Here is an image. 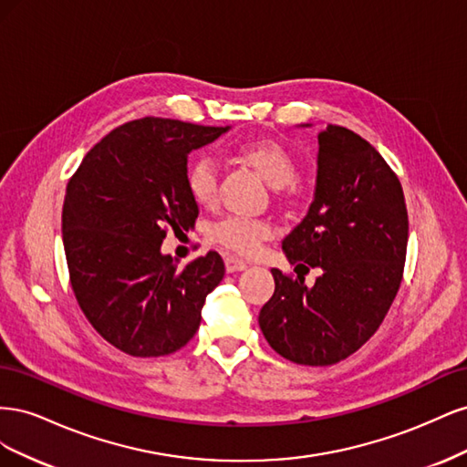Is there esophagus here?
Masks as SVG:
<instances>
[{"label": "esophagus", "mask_w": 467, "mask_h": 467, "mask_svg": "<svg viewBox=\"0 0 467 467\" xmlns=\"http://www.w3.org/2000/svg\"><path fill=\"white\" fill-rule=\"evenodd\" d=\"M223 263H225V271H228V273H239V271H245V268H247V263L242 261V259H237V257H225Z\"/></svg>", "instance_id": "esophagus-1"}]
</instances>
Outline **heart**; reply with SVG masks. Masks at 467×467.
<instances>
[{
	"mask_svg": "<svg viewBox=\"0 0 467 467\" xmlns=\"http://www.w3.org/2000/svg\"><path fill=\"white\" fill-rule=\"evenodd\" d=\"M239 155L275 189L286 187L296 177L294 155L276 140H251V142L239 146ZM185 181L194 202L210 204L216 199L218 173L214 161L208 155H199L189 163ZM271 235V223L261 218L247 216H225L212 223L210 228V237L216 244L245 257L255 255L261 244Z\"/></svg>",
	"mask_w": 467,
	"mask_h": 467,
	"instance_id": "1",
	"label": "heart"
}]
</instances>
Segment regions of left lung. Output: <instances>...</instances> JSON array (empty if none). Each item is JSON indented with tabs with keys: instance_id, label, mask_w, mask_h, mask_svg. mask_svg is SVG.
<instances>
[{
	"instance_id": "1",
	"label": "left lung",
	"mask_w": 467,
	"mask_h": 467,
	"mask_svg": "<svg viewBox=\"0 0 467 467\" xmlns=\"http://www.w3.org/2000/svg\"><path fill=\"white\" fill-rule=\"evenodd\" d=\"M317 144L314 201L282 239L298 276L273 268L275 294L259 314L268 345L306 366L341 362L376 333L400 290L409 235L401 182L376 148L335 124ZM309 267L320 271L314 287L303 282Z\"/></svg>"
}]
</instances>
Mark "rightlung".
Here are the masks:
<instances>
[{
	"mask_svg": "<svg viewBox=\"0 0 467 467\" xmlns=\"http://www.w3.org/2000/svg\"><path fill=\"white\" fill-rule=\"evenodd\" d=\"M230 126L171 119L126 122L95 144L69 179L62 239L69 280L95 331L130 357H163L199 331L223 278L216 251L182 268L163 255L167 230L194 228L187 158Z\"/></svg>",
	"mask_w": 467,
	"mask_h": 467,
	"instance_id": "1",
	"label": "right lung"
}]
</instances>
